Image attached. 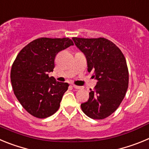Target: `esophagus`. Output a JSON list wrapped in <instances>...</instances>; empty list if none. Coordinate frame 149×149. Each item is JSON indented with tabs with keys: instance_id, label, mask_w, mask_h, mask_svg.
<instances>
[{
	"instance_id": "1",
	"label": "esophagus",
	"mask_w": 149,
	"mask_h": 149,
	"mask_svg": "<svg viewBox=\"0 0 149 149\" xmlns=\"http://www.w3.org/2000/svg\"><path fill=\"white\" fill-rule=\"evenodd\" d=\"M72 86H73L74 88V89H81V86H77V85H74V84H72Z\"/></svg>"
}]
</instances>
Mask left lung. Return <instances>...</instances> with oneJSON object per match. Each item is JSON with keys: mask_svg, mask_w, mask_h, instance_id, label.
<instances>
[{"mask_svg": "<svg viewBox=\"0 0 149 149\" xmlns=\"http://www.w3.org/2000/svg\"><path fill=\"white\" fill-rule=\"evenodd\" d=\"M86 56L88 72L94 71L98 81L89 98L81 104L83 112L93 119H104L117 110L128 87L125 57L113 42L105 38H72Z\"/></svg>", "mask_w": 149, "mask_h": 149, "instance_id": "obj_1", "label": "left lung"}]
</instances>
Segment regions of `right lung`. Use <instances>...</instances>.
I'll return each mask as SVG.
<instances>
[{"instance_id": "right-lung-1", "label": "right lung", "mask_w": 149, "mask_h": 149, "mask_svg": "<svg viewBox=\"0 0 149 149\" xmlns=\"http://www.w3.org/2000/svg\"><path fill=\"white\" fill-rule=\"evenodd\" d=\"M73 45L69 38H39L17 55L10 72L12 86L17 99L30 115L45 119L58 110L69 85L49 77L48 73L54 68L56 55Z\"/></svg>"}]
</instances>
